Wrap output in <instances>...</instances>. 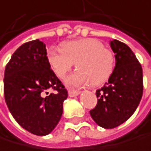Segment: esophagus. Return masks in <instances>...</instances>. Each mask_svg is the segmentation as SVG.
I'll return each mask as SVG.
<instances>
[{
	"label": "esophagus",
	"mask_w": 151,
	"mask_h": 151,
	"mask_svg": "<svg viewBox=\"0 0 151 151\" xmlns=\"http://www.w3.org/2000/svg\"><path fill=\"white\" fill-rule=\"evenodd\" d=\"M80 91H69V96L70 97H76L78 95H80Z\"/></svg>",
	"instance_id": "1"
}]
</instances>
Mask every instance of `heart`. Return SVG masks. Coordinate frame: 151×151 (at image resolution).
<instances>
[{
  "label": "heart",
  "instance_id": "b5f03b06",
  "mask_svg": "<svg viewBox=\"0 0 151 151\" xmlns=\"http://www.w3.org/2000/svg\"><path fill=\"white\" fill-rule=\"evenodd\" d=\"M48 60L60 79H64L76 63L78 70L65 81L70 88H80L91 82L92 85H100L109 79L114 68L111 50L92 38L65 42L62 50L49 49Z\"/></svg>",
  "mask_w": 151,
  "mask_h": 151
}]
</instances>
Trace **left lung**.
I'll return each mask as SVG.
<instances>
[{"mask_svg":"<svg viewBox=\"0 0 151 151\" xmlns=\"http://www.w3.org/2000/svg\"><path fill=\"white\" fill-rule=\"evenodd\" d=\"M115 53V68L108 82L96 91L97 106L90 111L104 129L124 123L138 108L143 93L142 68L130 48L118 40L109 42Z\"/></svg>","mask_w":151,"mask_h":151,"instance_id":"1","label":"left lung"}]
</instances>
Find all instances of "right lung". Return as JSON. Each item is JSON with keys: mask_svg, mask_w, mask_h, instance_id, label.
<instances>
[{"mask_svg": "<svg viewBox=\"0 0 151 151\" xmlns=\"http://www.w3.org/2000/svg\"><path fill=\"white\" fill-rule=\"evenodd\" d=\"M3 84L5 101L18 124L38 136L55 129L68 92L51 70L42 42L37 39L15 50L5 68ZM49 89L57 91L49 94Z\"/></svg>", "mask_w": 151, "mask_h": 151, "instance_id": "1", "label": "right lung"}]
</instances>
